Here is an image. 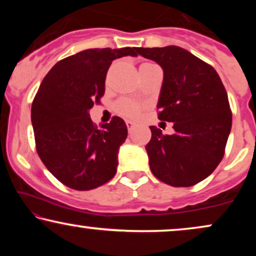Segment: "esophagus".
<instances>
[{"mask_svg": "<svg viewBox=\"0 0 256 256\" xmlns=\"http://www.w3.org/2000/svg\"><path fill=\"white\" fill-rule=\"evenodd\" d=\"M126 126H128V131H131V128L134 126V122H131V120H126Z\"/></svg>", "mask_w": 256, "mask_h": 256, "instance_id": "1", "label": "esophagus"}]
</instances>
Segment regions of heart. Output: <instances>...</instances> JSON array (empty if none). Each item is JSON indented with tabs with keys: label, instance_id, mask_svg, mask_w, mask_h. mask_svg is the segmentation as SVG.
<instances>
[{
	"label": "heart",
	"instance_id": "1",
	"mask_svg": "<svg viewBox=\"0 0 256 256\" xmlns=\"http://www.w3.org/2000/svg\"><path fill=\"white\" fill-rule=\"evenodd\" d=\"M150 62H144L142 64H146ZM140 64V66H142ZM140 110H142V107H140V104L137 102L131 101V100H120V101L116 104V112L119 114H122L125 118H137L140 116Z\"/></svg>",
	"mask_w": 256,
	"mask_h": 256
}]
</instances>
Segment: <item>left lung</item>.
<instances>
[{
    "instance_id": "8db88e82",
    "label": "left lung",
    "mask_w": 256,
    "mask_h": 256,
    "mask_svg": "<svg viewBox=\"0 0 256 256\" xmlns=\"http://www.w3.org/2000/svg\"><path fill=\"white\" fill-rule=\"evenodd\" d=\"M164 70L158 119L173 122L174 134L150 126L146 146L152 174L172 186L204 180L222 161L231 131L232 113L216 70L177 46L138 48Z\"/></svg>"
}]
</instances>
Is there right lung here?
Here are the masks:
<instances>
[{
	"label": "right lung",
	"instance_id": "right-lung-1",
	"mask_svg": "<svg viewBox=\"0 0 256 256\" xmlns=\"http://www.w3.org/2000/svg\"><path fill=\"white\" fill-rule=\"evenodd\" d=\"M138 48L86 49L52 66L31 107L38 156L58 180L74 190L101 186L116 176L128 128L119 116L101 128L89 110L100 104L112 61Z\"/></svg>",
	"mask_w": 256,
	"mask_h": 256
}]
</instances>
